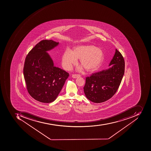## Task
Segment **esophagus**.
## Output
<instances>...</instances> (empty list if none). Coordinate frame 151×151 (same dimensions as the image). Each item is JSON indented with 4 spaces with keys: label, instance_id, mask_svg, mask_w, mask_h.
Segmentation results:
<instances>
[{
    "label": "esophagus",
    "instance_id": "1",
    "mask_svg": "<svg viewBox=\"0 0 151 151\" xmlns=\"http://www.w3.org/2000/svg\"><path fill=\"white\" fill-rule=\"evenodd\" d=\"M80 75H78V74H73L72 75V77L73 78H76L78 77H80Z\"/></svg>",
    "mask_w": 151,
    "mask_h": 151
}]
</instances>
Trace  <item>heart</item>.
I'll return each mask as SVG.
<instances>
[{
    "instance_id": "obj_1",
    "label": "heart",
    "mask_w": 151,
    "mask_h": 151,
    "mask_svg": "<svg viewBox=\"0 0 151 151\" xmlns=\"http://www.w3.org/2000/svg\"><path fill=\"white\" fill-rule=\"evenodd\" d=\"M101 48L93 45H80L73 48L72 51L66 50L61 57V64L66 70L71 69L79 59L80 64L88 72L97 70L102 64L104 59Z\"/></svg>"
}]
</instances>
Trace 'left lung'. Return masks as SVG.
Returning a JSON list of instances; mask_svg holds the SVG:
<instances>
[{"instance_id":"1","label":"left lung","mask_w":151,"mask_h":151,"mask_svg":"<svg viewBox=\"0 0 151 151\" xmlns=\"http://www.w3.org/2000/svg\"><path fill=\"white\" fill-rule=\"evenodd\" d=\"M108 67L86 78L83 87L85 96L94 103H101L112 97L118 90L124 73L125 63L116 49Z\"/></svg>"}]
</instances>
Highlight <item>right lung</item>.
I'll list each match as a JSON object with an SVG mask.
<instances>
[{"label": "right lung", "instance_id": "right-lung-1", "mask_svg": "<svg viewBox=\"0 0 151 151\" xmlns=\"http://www.w3.org/2000/svg\"><path fill=\"white\" fill-rule=\"evenodd\" d=\"M59 42L43 40L28 53L23 69L24 79L29 94L35 100L50 103L57 98L68 73L54 66L48 51L57 47Z\"/></svg>", "mask_w": 151, "mask_h": 151}]
</instances>
